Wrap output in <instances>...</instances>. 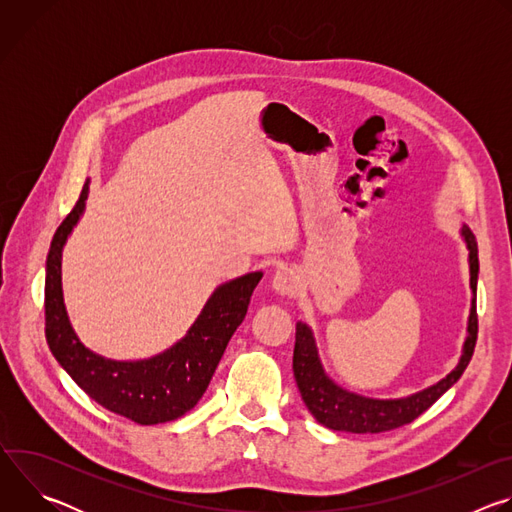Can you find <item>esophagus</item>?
<instances>
[{"label":"esophagus","instance_id":"obj_1","mask_svg":"<svg viewBox=\"0 0 512 512\" xmlns=\"http://www.w3.org/2000/svg\"><path fill=\"white\" fill-rule=\"evenodd\" d=\"M271 287L277 296L281 298H291L296 296L300 287H302V281H300V275L296 271L291 269H279L273 279H271Z\"/></svg>","mask_w":512,"mask_h":512}]
</instances>
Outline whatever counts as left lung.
I'll return each instance as SVG.
<instances>
[{
    "mask_svg": "<svg viewBox=\"0 0 512 512\" xmlns=\"http://www.w3.org/2000/svg\"><path fill=\"white\" fill-rule=\"evenodd\" d=\"M460 235L468 249L470 265V289L472 304L468 316V334L462 346V356L452 373L442 381L399 399H375L364 397L336 385L324 371L318 356L314 332L308 324H296V348H294V377L302 399L318 423L334 431L350 433H381L411 423L423 411H427L450 387L458 383L474 354L478 316H476V285H478V247L472 231L464 225Z\"/></svg>",
    "mask_w": 512,
    "mask_h": 512,
    "instance_id": "left-lung-1",
    "label": "left lung"
}]
</instances>
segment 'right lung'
<instances>
[{"label": "right lung", "instance_id": "add662e5", "mask_svg": "<svg viewBox=\"0 0 512 512\" xmlns=\"http://www.w3.org/2000/svg\"><path fill=\"white\" fill-rule=\"evenodd\" d=\"M87 196L89 180L50 243L44 285L48 346L72 381L105 409L139 425L174 421L204 395L231 336L245 320L263 273L253 271L218 285L186 336L168 350L143 360L105 358L72 330L62 298V249L81 221Z\"/></svg>", "mask_w": 512, "mask_h": 512}]
</instances>
